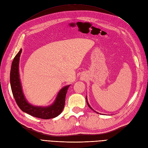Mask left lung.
I'll return each instance as SVG.
<instances>
[{"instance_id": "1", "label": "left lung", "mask_w": 148, "mask_h": 148, "mask_svg": "<svg viewBox=\"0 0 148 148\" xmlns=\"http://www.w3.org/2000/svg\"><path fill=\"white\" fill-rule=\"evenodd\" d=\"M86 102H87V104H88V106H89V108H91V109H92V110H94L92 109V108H91V107L90 106H89V104H88V99H87V96L86 97ZM94 111H95V112H96L97 114H99V113H98V112H96L95 110H94Z\"/></svg>"}]
</instances>
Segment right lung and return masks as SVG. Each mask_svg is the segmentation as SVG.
<instances>
[{
	"label": "right lung",
	"mask_w": 148,
	"mask_h": 148,
	"mask_svg": "<svg viewBox=\"0 0 148 148\" xmlns=\"http://www.w3.org/2000/svg\"><path fill=\"white\" fill-rule=\"evenodd\" d=\"M22 50L15 56L12 64L10 70V85L13 96L20 109L33 117L42 119H49L57 117L63 110L65 106V96L70 85L62 88L58 93L55 101L47 107L34 106L26 101L23 95L19 75V61Z\"/></svg>",
	"instance_id": "add662e5"
}]
</instances>
